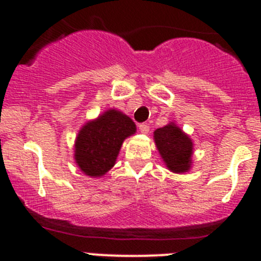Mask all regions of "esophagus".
Wrapping results in <instances>:
<instances>
[{"label": "esophagus", "instance_id": "1", "mask_svg": "<svg viewBox=\"0 0 261 261\" xmlns=\"http://www.w3.org/2000/svg\"><path fill=\"white\" fill-rule=\"evenodd\" d=\"M149 130L150 127L146 125V123H140V125H139V131H140L141 134H147L149 133Z\"/></svg>", "mask_w": 261, "mask_h": 261}]
</instances>
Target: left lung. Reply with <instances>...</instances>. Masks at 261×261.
I'll use <instances>...</instances> for the list:
<instances>
[{"mask_svg": "<svg viewBox=\"0 0 261 261\" xmlns=\"http://www.w3.org/2000/svg\"><path fill=\"white\" fill-rule=\"evenodd\" d=\"M154 140L168 169L174 173H186L191 169L193 143L174 122L156 128Z\"/></svg>", "mask_w": 261, "mask_h": 261, "instance_id": "left-lung-1", "label": "left lung"}]
</instances>
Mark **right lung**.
I'll use <instances>...</instances> for the list:
<instances>
[{
    "mask_svg": "<svg viewBox=\"0 0 261 261\" xmlns=\"http://www.w3.org/2000/svg\"><path fill=\"white\" fill-rule=\"evenodd\" d=\"M135 133L136 126L128 116L117 110H107L78 133L75 163L88 177H102L115 165L123 140Z\"/></svg>",
    "mask_w": 261,
    "mask_h": 261,
    "instance_id": "1",
    "label": "right lung"
}]
</instances>
